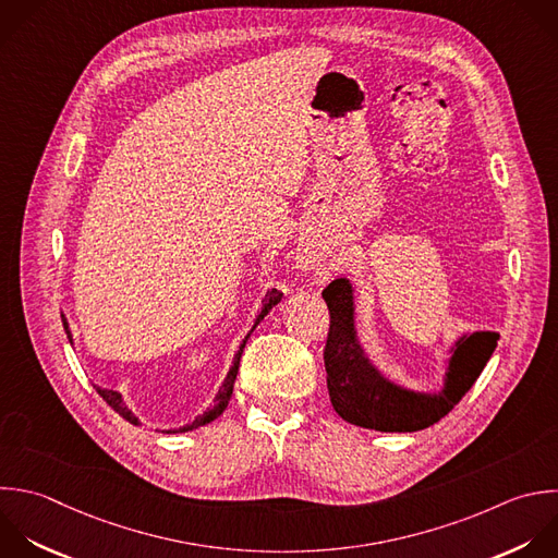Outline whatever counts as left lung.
<instances>
[{
  "label": "left lung",
  "mask_w": 558,
  "mask_h": 558,
  "mask_svg": "<svg viewBox=\"0 0 558 558\" xmlns=\"http://www.w3.org/2000/svg\"><path fill=\"white\" fill-rule=\"evenodd\" d=\"M323 299L331 318L323 353L331 405L344 421L377 432H416L438 423L475 384L499 340L495 331L458 338L442 388L416 392L386 379L364 353L355 329L351 281H331L323 290Z\"/></svg>",
  "instance_id": "1"
}]
</instances>
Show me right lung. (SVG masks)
<instances>
[{
  "label": "right lung",
  "mask_w": 558,
  "mask_h": 558,
  "mask_svg": "<svg viewBox=\"0 0 558 558\" xmlns=\"http://www.w3.org/2000/svg\"><path fill=\"white\" fill-rule=\"evenodd\" d=\"M281 296H283V294H281L279 290H275V288H272L270 292H266V299L262 301V310H259V314H257V318H255L251 331H248L246 338L242 340L240 351L235 353L233 364H231V368H229V373H227V377H225V381H222V386H220V390H218V395H216V399H214V405H211L207 412H203L201 416H196L190 425H183V427H179V429H168V432H190V429H196V427H201V425L211 423L214 418H218V416L225 412V408H227V403H229V399H231V395H233V384H235V377H238L240 357H242V351H244V347H246V340H248V336L253 333V329L264 320V316L281 301ZM63 327H65V333H68V338H70V342H72V331H70V325H68L65 318H63ZM96 390H98V395H100L120 416H124L129 423L140 425V418L126 408V403H124V399H122V395H120L118 390H109V388H100V386H96Z\"/></svg>",
  "instance_id": "1"
}]
</instances>
